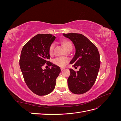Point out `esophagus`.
Returning a JSON list of instances; mask_svg holds the SVG:
<instances>
[{
  "label": "esophagus",
  "instance_id": "34e87169",
  "mask_svg": "<svg viewBox=\"0 0 121 121\" xmlns=\"http://www.w3.org/2000/svg\"><path fill=\"white\" fill-rule=\"evenodd\" d=\"M64 69H65V68H60L61 71H63V70H64Z\"/></svg>",
  "mask_w": 121,
  "mask_h": 121
}]
</instances>
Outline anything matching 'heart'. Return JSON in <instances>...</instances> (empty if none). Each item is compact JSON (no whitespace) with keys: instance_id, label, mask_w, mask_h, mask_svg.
<instances>
[{"instance_id":"1","label":"heart","mask_w":121,"mask_h":121,"mask_svg":"<svg viewBox=\"0 0 121 121\" xmlns=\"http://www.w3.org/2000/svg\"><path fill=\"white\" fill-rule=\"evenodd\" d=\"M62 43H63V45L65 50L67 49L68 48H72L73 47L71 42H70L69 41H67V40H65V41H63L62 42ZM54 46H55L54 43H52V44L50 45V47L49 48V52L50 54H52L53 53ZM68 60H69L68 58L66 57H56V58H55L53 61H54V63L56 65H58V66L60 67H63L66 65L67 63L68 62Z\"/></svg>"}]
</instances>
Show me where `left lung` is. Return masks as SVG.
Instances as JSON below:
<instances>
[{
    "mask_svg": "<svg viewBox=\"0 0 121 121\" xmlns=\"http://www.w3.org/2000/svg\"><path fill=\"white\" fill-rule=\"evenodd\" d=\"M63 36L70 40L75 47V53L69 64L75 68L80 67L77 72L69 69V88L74 94L84 93L96 81L100 65L99 53L96 46L82 34L68 33Z\"/></svg>",
    "mask_w": 121,
    "mask_h": 121,
    "instance_id": "obj_1",
    "label": "left lung"
}]
</instances>
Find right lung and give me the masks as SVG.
<instances>
[{
	"mask_svg": "<svg viewBox=\"0 0 121 121\" xmlns=\"http://www.w3.org/2000/svg\"><path fill=\"white\" fill-rule=\"evenodd\" d=\"M56 39L52 34H39L29 40L22 50L20 67L24 80L29 88L38 95L52 92L60 73L59 67L47 61L50 58V45ZM45 63L51 69L42 68Z\"/></svg>",
	"mask_w": 121,
	"mask_h": 121,
	"instance_id": "right-lung-1",
	"label": "right lung"
}]
</instances>
